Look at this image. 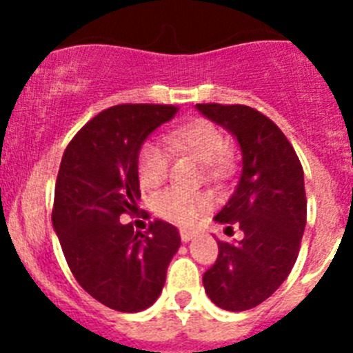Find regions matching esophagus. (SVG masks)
<instances>
[{"mask_svg":"<svg viewBox=\"0 0 353 353\" xmlns=\"http://www.w3.org/2000/svg\"><path fill=\"white\" fill-rule=\"evenodd\" d=\"M194 236H196L194 232H189V230H180V239H182V242H191Z\"/></svg>","mask_w":353,"mask_h":353,"instance_id":"esophagus-1","label":"esophagus"}]
</instances>
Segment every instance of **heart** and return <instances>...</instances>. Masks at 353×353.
Here are the masks:
<instances>
[{"mask_svg": "<svg viewBox=\"0 0 353 353\" xmlns=\"http://www.w3.org/2000/svg\"><path fill=\"white\" fill-rule=\"evenodd\" d=\"M173 150L185 152L205 162L210 174H221L232 168V154L226 148V139L215 123L207 118H192L166 134ZM170 170V155L166 148L155 141L143 143L138 154V174L145 187L161 185ZM208 198L203 192L168 189L155 199V212L166 221L182 226H191L208 208Z\"/></svg>", "mask_w": 353, "mask_h": 353, "instance_id": "b5f03b06", "label": "heart"}]
</instances>
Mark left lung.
I'll use <instances>...</instances> for the list:
<instances>
[{
	"instance_id": "1",
	"label": "left lung",
	"mask_w": 353,
	"mask_h": 353,
	"mask_svg": "<svg viewBox=\"0 0 353 353\" xmlns=\"http://www.w3.org/2000/svg\"><path fill=\"white\" fill-rule=\"evenodd\" d=\"M199 113L236 138L242 152L239 185L214 219L239 226V242H221L219 256L203 274L215 305L256 307L283 285L297 260L305 228L304 171L281 129L249 105L196 104Z\"/></svg>"
}]
</instances>
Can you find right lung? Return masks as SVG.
I'll return each instance as SVG.
<instances>
[{
    "instance_id": "add662e5",
    "label": "right lung",
    "mask_w": 353,
    "mask_h": 353,
    "mask_svg": "<svg viewBox=\"0 0 353 353\" xmlns=\"http://www.w3.org/2000/svg\"><path fill=\"white\" fill-rule=\"evenodd\" d=\"M179 108L120 104L104 109L72 138L56 179L52 226L76 281L93 299L121 313L157 301L168 265L180 248L166 221L145 233L121 224L141 198L138 154L145 139Z\"/></svg>"
}]
</instances>
